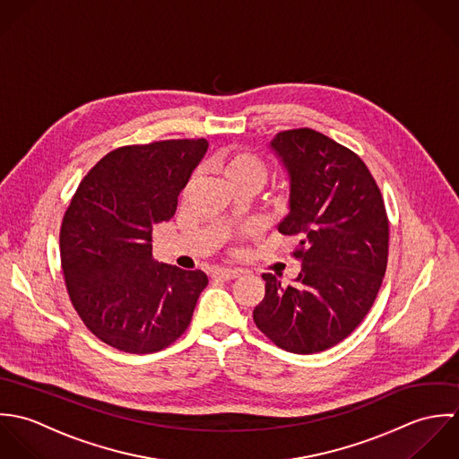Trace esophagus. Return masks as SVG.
<instances>
[{"label": "esophagus", "mask_w": 459, "mask_h": 459, "mask_svg": "<svg viewBox=\"0 0 459 459\" xmlns=\"http://www.w3.org/2000/svg\"><path fill=\"white\" fill-rule=\"evenodd\" d=\"M212 276H214V278H221V280H234V278L241 276V270H229V268H220V270H214Z\"/></svg>", "instance_id": "obj_1"}]
</instances>
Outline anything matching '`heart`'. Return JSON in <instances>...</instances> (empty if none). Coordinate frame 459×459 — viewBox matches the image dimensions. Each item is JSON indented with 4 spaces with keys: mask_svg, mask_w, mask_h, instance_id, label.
Masks as SVG:
<instances>
[{
    "mask_svg": "<svg viewBox=\"0 0 459 459\" xmlns=\"http://www.w3.org/2000/svg\"><path fill=\"white\" fill-rule=\"evenodd\" d=\"M212 169L230 189L239 186H254L259 189L268 176L266 165L248 152L225 154L214 160Z\"/></svg>",
    "mask_w": 459,
    "mask_h": 459,
    "instance_id": "1",
    "label": "heart"
}]
</instances>
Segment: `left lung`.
I'll use <instances>...</instances> for the list:
<instances>
[{
	"mask_svg": "<svg viewBox=\"0 0 459 459\" xmlns=\"http://www.w3.org/2000/svg\"><path fill=\"white\" fill-rule=\"evenodd\" d=\"M270 151L289 181V212L278 232L298 238V276L264 273L254 308L278 348L310 355L344 341L366 317L388 259V220L377 184L350 149L312 129L278 133Z\"/></svg>",
	"mask_w": 459,
	"mask_h": 459,
	"instance_id": "8db88e82",
	"label": "left lung"
}]
</instances>
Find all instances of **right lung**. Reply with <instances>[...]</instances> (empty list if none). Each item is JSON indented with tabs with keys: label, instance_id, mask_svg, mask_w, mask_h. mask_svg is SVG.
<instances>
[{
	"label": "right lung",
	"instance_id": "1",
	"mask_svg": "<svg viewBox=\"0 0 459 459\" xmlns=\"http://www.w3.org/2000/svg\"><path fill=\"white\" fill-rule=\"evenodd\" d=\"M207 147L200 138L117 149L87 174L64 216L60 257L71 301L111 348L160 351L191 321L207 275L154 261L151 234L174 216Z\"/></svg>",
	"mask_w": 459,
	"mask_h": 459
}]
</instances>
